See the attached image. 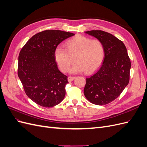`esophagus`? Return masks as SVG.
I'll list each match as a JSON object with an SVG mask.
<instances>
[{
	"instance_id": "34e87169",
	"label": "esophagus",
	"mask_w": 147,
	"mask_h": 147,
	"mask_svg": "<svg viewBox=\"0 0 147 147\" xmlns=\"http://www.w3.org/2000/svg\"><path fill=\"white\" fill-rule=\"evenodd\" d=\"M75 78V77L69 76V77H68V81H69V82H72V81L74 80Z\"/></svg>"
}]
</instances>
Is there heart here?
I'll use <instances>...</instances> for the list:
<instances>
[{
  "mask_svg": "<svg viewBox=\"0 0 147 147\" xmlns=\"http://www.w3.org/2000/svg\"><path fill=\"white\" fill-rule=\"evenodd\" d=\"M66 47H57L55 52L56 63L63 72L69 70L75 60L77 63L70 69L71 73L85 71L90 74L98 69L104 59V46L99 39L78 35L69 40Z\"/></svg>",
  "mask_w": 147,
  "mask_h": 147,
  "instance_id": "1",
  "label": "heart"
}]
</instances>
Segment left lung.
Returning <instances> with one entry per match:
<instances>
[{"instance_id":"1","label":"left lung","mask_w":147,"mask_h":147,"mask_svg":"<svg viewBox=\"0 0 147 147\" xmlns=\"http://www.w3.org/2000/svg\"><path fill=\"white\" fill-rule=\"evenodd\" d=\"M103 43L105 57L97 72L87 78L84 95L91 103L102 105L110 103L121 94L129 82L131 63L122 41L102 30L85 32Z\"/></svg>"}]
</instances>
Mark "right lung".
Here are the masks:
<instances>
[{"mask_svg":"<svg viewBox=\"0 0 147 147\" xmlns=\"http://www.w3.org/2000/svg\"><path fill=\"white\" fill-rule=\"evenodd\" d=\"M74 35L46 30L34 35L21 49L18 75L26 95L37 104L52 107L64 99L69 82L57 67L55 52L61 42Z\"/></svg>","mask_w":147,"mask_h":147,"instance_id":"add662e5","label":"right lung"}]
</instances>
